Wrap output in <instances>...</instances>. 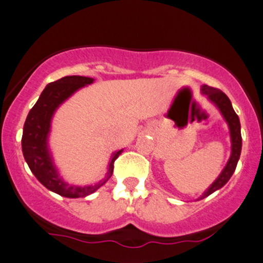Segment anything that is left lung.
<instances>
[{
	"instance_id": "obj_1",
	"label": "left lung",
	"mask_w": 263,
	"mask_h": 263,
	"mask_svg": "<svg viewBox=\"0 0 263 263\" xmlns=\"http://www.w3.org/2000/svg\"><path fill=\"white\" fill-rule=\"evenodd\" d=\"M201 93L208 97L212 104L218 109L221 112V115L223 116L224 121L227 122L228 128H229V136H231V156H229L227 164L223 167V170L221 171V174L218 175V177L212 182V184L209 187L206 191L202 193L197 200H201L212 193L221 189L223 185L229 181V178L232 177V175L234 174L235 167L240 158L241 153V132H240V121H239L238 115L235 114L233 107H232V103L229 101V98L224 95L223 92L220 89L210 87L208 85L201 86Z\"/></svg>"
}]
</instances>
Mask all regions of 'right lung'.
Returning <instances> with one entry per match:
<instances>
[{
	"label": "right lung",
	"mask_w": 263,
	"mask_h": 263,
	"mask_svg": "<svg viewBox=\"0 0 263 263\" xmlns=\"http://www.w3.org/2000/svg\"><path fill=\"white\" fill-rule=\"evenodd\" d=\"M95 79L86 76H65L46 86L37 102L29 111L23 128L22 151L29 168L41 184L48 191L65 198H85L101 188L111 177L114 161L124 149L112 153L108 164L105 177L98 183L89 185L69 184L59 174L49 149L48 138L51 134L52 119L57 109L76 91L91 85Z\"/></svg>",
	"instance_id": "obj_1"
}]
</instances>
